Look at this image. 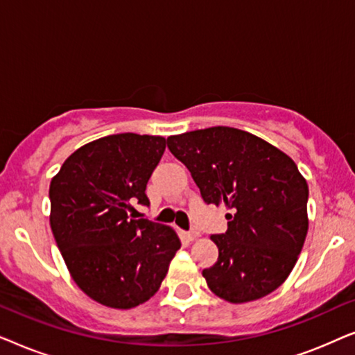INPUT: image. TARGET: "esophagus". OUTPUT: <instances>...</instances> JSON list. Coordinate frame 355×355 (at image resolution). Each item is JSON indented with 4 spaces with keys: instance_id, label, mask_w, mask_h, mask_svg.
Masks as SVG:
<instances>
[{
    "instance_id": "obj_1",
    "label": "esophagus",
    "mask_w": 355,
    "mask_h": 355,
    "mask_svg": "<svg viewBox=\"0 0 355 355\" xmlns=\"http://www.w3.org/2000/svg\"><path fill=\"white\" fill-rule=\"evenodd\" d=\"M198 236H200V234H198V232H197V231H191V232H184V237H186V239H187L189 242L196 241Z\"/></svg>"
}]
</instances>
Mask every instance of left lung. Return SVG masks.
Instances as JSON below:
<instances>
[{"instance_id":"left-lung-1","label":"left lung","mask_w":355,"mask_h":355,"mask_svg":"<svg viewBox=\"0 0 355 355\" xmlns=\"http://www.w3.org/2000/svg\"><path fill=\"white\" fill-rule=\"evenodd\" d=\"M207 203L225 205L227 231L213 234L218 260L208 288L231 304L265 297L284 283L309 231V186L297 164L245 130L216 125L168 137Z\"/></svg>"}]
</instances>
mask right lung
Returning a JSON list of instances; mask_svg holds the SVG:
<instances>
[{
  "label": "right lung",
  "instance_id": "add662e5",
  "mask_svg": "<svg viewBox=\"0 0 355 355\" xmlns=\"http://www.w3.org/2000/svg\"><path fill=\"white\" fill-rule=\"evenodd\" d=\"M166 148L159 135H106L77 148L50 184V225L76 284L95 302L132 309L162 286L181 241L173 227L129 218Z\"/></svg>",
  "mask_w": 355,
  "mask_h": 355
}]
</instances>
